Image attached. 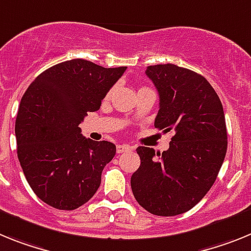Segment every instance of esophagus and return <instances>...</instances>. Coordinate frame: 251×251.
<instances>
[{
  "label": "esophagus",
  "mask_w": 251,
  "mask_h": 251,
  "mask_svg": "<svg viewBox=\"0 0 251 251\" xmlns=\"http://www.w3.org/2000/svg\"><path fill=\"white\" fill-rule=\"evenodd\" d=\"M132 148L131 147H128V145H125V144H121V145H117L116 147V150L119 154H123V152H127L130 151Z\"/></svg>",
  "instance_id": "obj_1"
}]
</instances>
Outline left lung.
Masks as SVG:
<instances>
[{"instance_id": "left-lung-1", "label": "left lung", "mask_w": 251, "mask_h": 251, "mask_svg": "<svg viewBox=\"0 0 251 251\" xmlns=\"http://www.w3.org/2000/svg\"><path fill=\"white\" fill-rule=\"evenodd\" d=\"M159 93L154 126L173 131L169 149L139 147L140 167L131 177L135 200L156 216H176L210 191L227 150L224 107L208 80L174 64L145 71Z\"/></svg>"}]
</instances>
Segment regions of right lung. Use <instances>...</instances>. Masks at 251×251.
<instances>
[{
    "label": "right lung",
    "instance_id": "obj_1",
    "mask_svg": "<svg viewBox=\"0 0 251 251\" xmlns=\"http://www.w3.org/2000/svg\"><path fill=\"white\" fill-rule=\"evenodd\" d=\"M126 67L103 68L72 59L44 71L26 89L17 112V156L34 193L58 210H75L93 197L115 144L80 134Z\"/></svg>",
    "mask_w": 251,
    "mask_h": 251
}]
</instances>
